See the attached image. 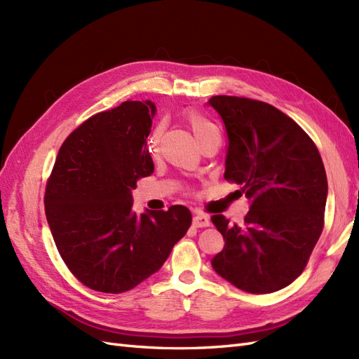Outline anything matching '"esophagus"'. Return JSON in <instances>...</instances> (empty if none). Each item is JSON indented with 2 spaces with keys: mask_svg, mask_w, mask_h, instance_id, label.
<instances>
[{
  "mask_svg": "<svg viewBox=\"0 0 359 359\" xmlns=\"http://www.w3.org/2000/svg\"><path fill=\"white\" fill-rule=\"evenodd\" d=\"M193 226L194 227H208L210 226V217L206 214L198 212L193 217Z\"/></svg>",
  "mask_w": 359,
  "mask_h": 359,
  "instance_id": "34e87169",
  "label": "esophagus"
}]
</instances>
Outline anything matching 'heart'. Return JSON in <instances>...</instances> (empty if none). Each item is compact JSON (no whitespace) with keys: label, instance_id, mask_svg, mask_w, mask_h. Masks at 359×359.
Instances as JSON below:
<instances>
[{"label":"heart","instance_id":"b5f03b06","mask_svg":"<svg viewBox=\"0 0 359 359\" xmlns=\"http://www.w3.org/2000/svg\"><path fill=\"white\" fill-rule=\"evenodd\" d=\"M186 121H187L189 127L191 128L194 137H196L199 147H202L206 142H210V140L220 139L219 127H217L214 123H211L208 118H205L199 111L189 109L186 112ZM161 132H163V126L158 124L154 128L153 135H151V137L148 140V151H149V153H156Z\"/></svg>","mask_w":359,"mask_h":359}]
</instances>
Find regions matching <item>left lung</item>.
Wrapping results in <instances>:
<instances>
[{
    "mask_svg": "<svg viewBox=\"0 0 359 359\" xmlns=\"http://www.w3.org/2000/svg\"><path fill=\"white\" fill-rule=\"evenodd\" d=\"M208 103L226 127L224 180L252 199L243 226L211 217L224 238L211 265L244 292L280 290L301 276L323 229L328 181L322 157L274 106L235 95H214Z\"/></svg>",
    "mask_w": 359,
    "mask_h": 359,
    "instance_id": "1",
    "label": "left lung"
}]
</instances>
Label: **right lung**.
Listing matches in <instances>:
<instances>
[{
	"label": "right lung",
	"instance_id": "1",
	"mask_svg": "<svg viewBox=\"0 0 359 359\" xmlns=\"http://www.w3.org/2000/svg\"><path fill=\"white\" fill-rule=\"evenodd\" d=\"M156 106L123 102L93 115L64 140L46 182L45 211L70 273L97 292L136 287L166 262L191 212H133L132 190L154 172L147 148Z\"/></svg>",
	"mask_w": 359,
	"mask_h": 359
}]
</instances>
